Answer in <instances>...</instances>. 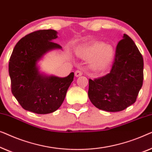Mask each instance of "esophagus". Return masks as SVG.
I'll return each mask as SVG.
<instances>
[{
  "mask_svg": "<svg viewBox=\"0 0 152 152\" xmlns=\"http://www.w3.org/2000/svg\"><path fill=\"white\" fill-rule=\"evenodd\" d=\"M83 74V72L80 71V70H77V71L75 72V76L78 77L80 76Z\"/></svg>",
  "mask_w": 152,
  "mask_h": 152,
  "instance_id": "34e87169",
  "label": "esophagus"
}]
</instances>
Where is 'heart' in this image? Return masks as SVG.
<instances>
[{
	"instance_id": "heart-1",
	"label": "heart",
	"mask_w": 152,
	"mask_h": 152,
	"mask_svg": "<svg viewBox=\"0 0 152 152\" xmlns=\"http://www.w3.org/2000/svg\"><path fill=\"white\" fill-rule=\"evenodd\" d=\"M76 54L83 59H91V67L102 69L112 62L114 57V50L110 45L101 42H94L79 47L76 50Z\"/></svg>"
}]
</instances>
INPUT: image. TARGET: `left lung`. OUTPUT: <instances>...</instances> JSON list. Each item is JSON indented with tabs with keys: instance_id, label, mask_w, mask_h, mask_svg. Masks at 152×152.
Wrapping results in <instances>:
<instances>
[{
	"instance_id": "left-lung-1",
	"label": "left lung",
	"mask_w": 152,
	"mask_h": 152,
	"mask_svg": "<svg viewBox=\"0 0 152 152\" xmlns=\"http://www.w3.org/2000/svg\"><path fill=\"white\" fill-rule=\"evenodd\" d=\"M143 58L133 40L124 34L107 75L89 80L88 96L96 107L107 112L125 110L136 102L143 82Z\"/></svg>"
}]
</instances>
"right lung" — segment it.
I'll return each instance as SVG.
<instances>
[{"label":"right lung","instance_id":"add662e5","mask_svg":"<svg viewBox=\"0 0 152 152\" xmlns=\"http://www.w3.org/2000/svg\"><path fill=\"white\" fill-rule=\"evenodd\" d=\"M58 38L53 29L27 34L15 45L9 62L12 92L27 111L46 114L57 110L74 80V72L65 78L40 74L38 62L47 52L61 49L52 42Z\"/></svg>","mask_w":152,"mask_h":152}]
</instances>
